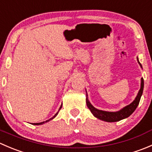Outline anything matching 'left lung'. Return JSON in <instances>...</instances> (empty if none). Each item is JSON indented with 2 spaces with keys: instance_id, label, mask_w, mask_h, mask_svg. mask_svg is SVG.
Masks as SVG:
<instances>
[{
  "instance_id": "left-lung-1",
  "label": "left lung",
  "mask_w": 152,
  "mask_h": 152,
  "mask_svg": "<svg viewBox=\"0 0 152 152\" xmlns=\"http://www.w3.org/2000/svg\"><path fill=\"white\" fill-rule=\"evenodd\" d=\"M137 62L140 65V66L141 68L142 65L139 62L138 57H137ZM143 87H144V82L143 79L141 78V82H140V88L139 90L138 93H137V96L134 99V100L132 102L131 104H129V105H126V107H124V108H122L121 110H118V111L116 112H109V111H104V110H98L96 107H93L91 104V103L90 102L88 99V96H87V99H86V103H87V106L89 109H90V112L92 113V114L95 116L97 118L100 119V120L104 121L106 122H116L119 121L121 120H123V119L126 118L129 116L131 115L133 113H134V110H136L137 107L139 104V102H140V98L142 94V91H143Z\"/></svg>"
}]
</instances>
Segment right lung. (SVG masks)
<instances>
[{"instance_id": "right-lung-1", "label": "right lung", "mask_w": 152, "mask_h": 152, "mask_svg": "<svg viewBox=\"0 0 152 152\" xmlns=\"http://www.w3.org/2000/svg\"><path fill=\"white\" fill-rule=\"evenodd\" d=\"M61 108H62V105H61V107H59V110H61ZM59 111H58L57 113H56V114H55L53 116V117H52V118H50V119H48V120L45 121H43V122H40V123H34V124H33V125H42V124H45V123H47V122H48V121H50L53 120V119L54 118L56 117V115H58V113H59Z\"/></svg>"}]
</instances>
